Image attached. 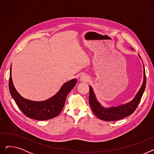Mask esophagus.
Wrapping results in <instances>:
<instances>
[{"instance_id": "34e87169", "label": "esophagus", "mask_w": 154, "mask_h": 154, "mask_svg": "<svg viewBox=\"0 0 154 154\" xmlns=\"http://www.w3.org/2000/svg\"><path fill=\"white\" fill-rule=\"evenodd\" d=\"M80 81L82 82H87L88 81V78L86 76V75H82L81 77H80Z\"/></svg>"}]
</instances>
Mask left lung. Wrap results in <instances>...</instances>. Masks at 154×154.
I'll return each mask as SVG.
<instances>
[{
  "label": "left lung",
  "instance_id": "obj_1",
  "mask_svg": "<svg viewBox=\"0 0 154 154\" xmlns=\"http://www.w3.org/2000/svg\"><path fill=\"white\" fill-rule=\"evenodd\" d=\"M140 57V55H139ZM146 86V75L143 67V81L142 85L134 99L130 102L118 107L105 108L96 99L92 88L89 86V103L96 117L105 121H115L124 119L134 112L141 100Z\"/></svg>",
  "mask_w": 154,
  "mask_h": 154
}]
</instances>
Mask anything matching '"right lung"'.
<instances>
[{
    "label": "right lung",
    "mask_w": 154,
    "mask_h": 154,
    "mask_svg": "<svg viewBox=\"0 0 154 154\" xmlns=\"http://www.w3.org/2000/svg\"><path fill=\"white\" fill-rule=\"evenodd\" d=\"M11 74V68L9 86L12 98L23 114L29 118L38 120H48L59 116L64 106L68 94L77 82L76 79H72L65 83L59 91L51 98L44 101H33L22 97L15 90Z\"/></svg>",
    "instance_id": "right-lung-1"
}]
</instances>
